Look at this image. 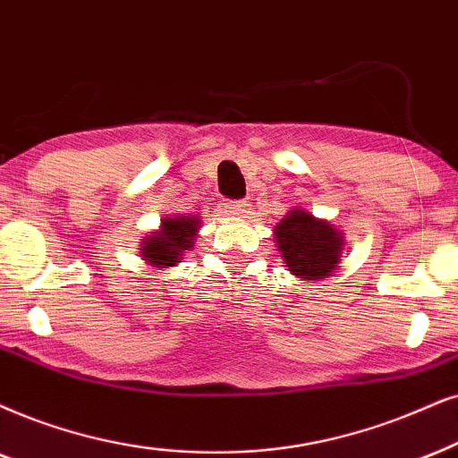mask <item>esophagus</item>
Returning a JSON list of instances; mask_svg holds the SVG:
<instances>
[{
  "mask_svg": "<svg viewBox=\"0 0 458 458\" xmlns=\"http://www.w3.org/2000/svg\"><path fill=\"white\" fill-rule=\"evenodd\" d=\"M222 207L225 213H230V216H241V213H245L247 202L245 200H224Z\"/></svg>",
  "mask_w": 458,
  "mask_h": 458,
  "instance_id": "1",
  "label": "esophagus"
}]
</instances>
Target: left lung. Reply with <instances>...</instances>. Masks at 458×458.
Returning <instances> with one entry per match:
<instances>
[{"label": "left lung", "mask_w": 458, "mask_h": 458, "mask_svg": "<svg viewBox=\"0 0 458 458\" xmlns=\"http://www.w3.org/2000/svg\"><path fill=\"white\" fill-rule=\"evenodd\" d=\"M275 239L289 272L306 281L329 276L340 262L344 245L332 224L315 219L310 213L300 209H293L281 219L275 228Z\"/></svg>", "instance_id": "obj_1"}]
</instances>
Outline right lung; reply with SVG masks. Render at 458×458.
<instances>
[{
    "mask_svg": "<svg viewBox=\"0 0 458 458\" xmlns=\"http://www.w3.org/2000/svg\"><path fill=\"white\" fill-rule=\"evenodd\" d=\"M200 219L194 216H179L162 219V230L143 241L141 256L154 264L156 268H165L179 262L183 251L194 247V236L199 230Z\"/></svg>",
    "mask_w": 458,
    "mask_h": 458,
    "instance_id": "right-lung-1",
    "label": "right lung"
}]
</instances>
